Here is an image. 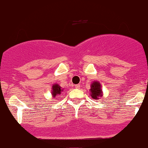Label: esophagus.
Segmentation results:
<instances>
[{
    "instance_id": "1",
    "label": "esophagus",
    "mask_w": 148,
    "mask_h": 148,
    "mask_svg": "<svg viewBox=\"0 0 148 148\" xmlns=\"http://www.w3.org/2000/svg\"><path fill=\"white\" fill-rule=\"evenodd\" d=\"M75 87L76 89H80V85H79V84H77V85H75Z\"/></svg>"
}]
</instances>
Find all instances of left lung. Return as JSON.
Masks as SVG:
<instances>
[{
	"instance_id": "8db88e82",
	"label": "left lung",
	"mask_w": 148,
	"mask_h": 148,
	"mask_svg": "<svg viewBox=\"0 0 148 148\" xmlns=\"http://www.w3.org/2000/svg\"><path fill=\"white\" fill-rule=\"evenodd\" d=\"M90 96L92 98L95 100L99 99L103 96L102 89H101V85L99 81H93L90 85Z\"/></svg>"
}]
</instances>
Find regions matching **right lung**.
I'll use <instances>...</instances> for the list:
<instances>
[{"mask_svg":"<svg viewBox=\"0 0 148 148\" xmlns=\"http://www.w3.org/2000/svg\"><path fill=\"white\" fill-rule=\"evenodd\" d=\"M64 90V88H62V87L58 85V83H55L52 85L51 87V95L53 97H56L58 95H61L62 92Z\"/></svg>","mask_w":148,"mask_h":148,"instance_id":"obj_1","label":"right lung"}]
</instances>
